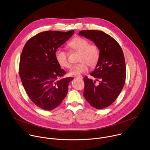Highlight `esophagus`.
<instances>
[{"mask_svg":"<svg viewBox=\"0 0 150 150\" xmlns=\"http://www.w3.org/2000/svg\"><path fill=\"white\" fill-rule=\"evenodd\" d=\"M76 77L77 78H79V79H82L83 78V77H82V75H77V76H76Z\"/></svg>","mask_w":150,"mask_h":150,"instance_id":"34e87169","label":"esophagus"}]
</instances>
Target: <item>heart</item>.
<instances>
[{
    "label": "heart",
    "mask_w": 150,
    "mask_h": 150,
    "mask_svg": "<svg viewBox=\"0 0 150 150\" xmlns=\"http://www.w3.org/2000/svg\"><path fill=\"white\" fill-rule=\"evenodd\" d=\"M68 46L72 50L79 52L78 61L79 63L74 65L69 70L71 75L85 73L88 70V65L95 67L100 57V51L95 44H89V41L83 38L76 37L68 43ZM55 58L59 65L64 68H69L70 64L67 59V53L63 49L59 48L55 52Z\"/></svg>",
    "instance_id": "b5f03b06"
}]
</instances>
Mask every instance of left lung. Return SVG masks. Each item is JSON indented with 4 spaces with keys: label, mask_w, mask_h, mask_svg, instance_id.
Segmentation results:
<instances>
[{
    "label": "left lung",
    "mask_w": 150,
    "mask_h": 150,
    "mask_svg": "<svg viewBox=\"0 0 150 150\" xmlns=\"http://www.w3.org/2000/svg\"><path fill=\"white\" fill-rule=\"evenodd\" d=\"M79 35L92 41L100 51V57L90 75L85 76L83 96L97 109L112 105L120 93L125 83L126 63L123 51L117 42L102 31L82 30ZM99 84H96V81Z\"/></svg>",
    "instance_id": "1"
}]
</instances>
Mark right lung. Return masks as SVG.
Here are the masks:
<instances>
[{"label": "right lung", "instance_id": "1", "mask_svg": "<svg viewBox=\"0 0 150 150\" xmlns=\"http://www.w3.org/2000/svg\"><path fill=\"white\" fill-rule=\"evenodd\" d=\"M47 31L40 33L25 43L21 52L19 75L24 88L38 107L51 110L58 106L68 91L72 77L62 78L65 71L56 60L55 52L74 34Z\"/></svg>", "mask_w": 150, "mask_h": 150}]
</instances>
